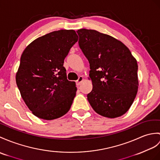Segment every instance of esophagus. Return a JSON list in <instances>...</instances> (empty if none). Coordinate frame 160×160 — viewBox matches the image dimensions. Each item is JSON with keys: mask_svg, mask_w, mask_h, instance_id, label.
I'll list each match as a JSON object with an SVG mask.
<instances>
[{"mask_svg": "<svg viewBox=\"0 0 160 160\" xmlns=\"http://www.w3.org/2000/svg\"><path fill=\"white\" fill-rule=\"evenodd\" d=\"M83 80H84V78H83L82 76H79L78 79L76 80V85H77V86H79V85L81 84L82 82L83 81Z\"/></svg>", "mask_w": 160, "mask_h": 160, "instance_id": "1", "label": "esophagus"}]
</instances>
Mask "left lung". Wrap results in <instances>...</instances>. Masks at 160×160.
<instances>
[{
	"label": "left lung",
	"mask_w": 160,
	"mask_h": 160,
	"mask_svg": "<svg viewBox=\"0 0 160 160\" xmlns=\"http://www.w3.org/2000/svg\"><path fill=\"white\" fill-rule=\"evenodd\" d=\"M78 45L90 66L92 89L87 99L96 112L116 118L124 114L138 88V64L120 41L95 30L80 29Z\"/></svg>",
	"instance_id": "8db88e82"
}]
</instances>
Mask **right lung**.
Segmentation results:
<instances>
[{
  "instance_id": "1",
  "label": "right lung",
  "mask_w": 160,
  "mask_h": 160,
  "mask_svg": "<svg viewBox=\"0 0 160 160\" xmlns=\"http://www.w3.org/2000/svg\"><path fill=\"white\" fill-rule=\"evenodd\" d=\"M77 41L73 30L53 31L33 41L22 53L16 84L25 103L38 118L53 120L71 108L77 88L67 79L63 63Z\"/></svg>"
}]
</instances>
